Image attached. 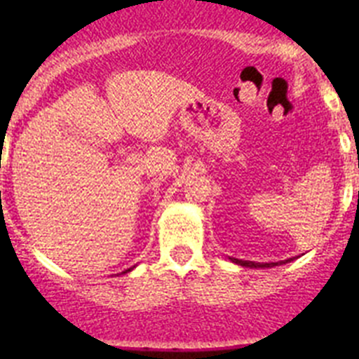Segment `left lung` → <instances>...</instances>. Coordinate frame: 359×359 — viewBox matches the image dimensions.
I'll return each instance as SVG.
<instances>
[{
    "instance_id": "obj_1",
    "label": "left lung",
    "mask_w": 359,
    "mask_h": 359,
    "mask_svg": "<svg viewBox=\"0 0 359 359\" xmlns=\"http://www.w3.org/2000/svg\"><path fill=\"white\" fill-rule=\"evenodd\" d=\"M293 259H287V261H278V262H253V261H241V259H230V261L236 262V264H239V266H244V268H255L257 269V268H273V266L286 264V262H291Z\"/></svg>"
}]
</instances>
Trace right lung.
I'll list each match as a JSON object with an SVG mask.
<instances>
[{
	"instance_id": "right-lung-1",
	"label": "right lung",
	"mask_w": 359,
	"mask_h": 359,
	"mask_svg": "<svg viewBox=\"0 0 359 359\" xmlns=\"http://www.w3.org/2000/svg\"><path fill=\"white\" fill-rule=\"evenodd\" d=\"M133 268H135V266H133ZM133 268H129V269H126V271H122V273H129V271H131Z\"/></svg>"
}]
</instances>
